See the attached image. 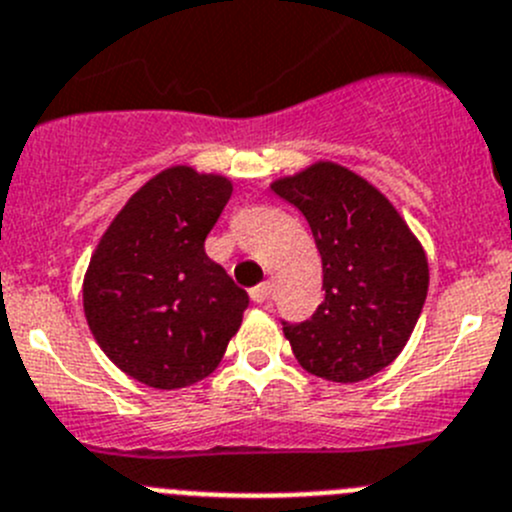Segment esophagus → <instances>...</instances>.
Listing matches in <instances>:
<instances>
[{
    "mask_svg": "<svg viewBox=\"0 0 512 512\" xmlns=\"http://www.w3.org/2000/svg\"><path fill=\"white\" fill-rule=\"evenodd\" d=\"M270 295H272L270 283H262V285H257V288L250 290V298L255 300V303H267V300H270Z\"/></svg>",
    "mask_w": 512,
    "mask_h": 512,
    "instance_id": "1",
    "label": "esophagus"
}]
</instances>
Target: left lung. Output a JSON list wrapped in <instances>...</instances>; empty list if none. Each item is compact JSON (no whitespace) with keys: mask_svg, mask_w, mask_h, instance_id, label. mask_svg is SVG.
<instances>
[{"mask_svg":"<svg viewBox=\"0 0 512 512\" xmlns=\"http://www.w3.org/2000/svg\"><path fill=\"white\" fill-rule=\"evenodd\" d=\"M270 189L308 219L326 298L310 321L283 333L308 374L356 384L407 346L429 288L422 242L374 184L333 161H315Z\"/></svg>","mask_w":512,"mask_h":512,"instance_id":"obj_1","label":"left lung"}]
</instances>
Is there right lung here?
<instances>
[{
    "mask_svg": "<svg viewBox=\"0 0 512 512\" xmlns=\"http://www.w3.org/2000/svg\"><path fill=\"white\" fill-rule=\"evenodd\" d=\"M232 181L171 166L148 179L100 237L83 280L90 333L113 364L154 389L207 379L250 298L204 240Z\"/></svg>",
    "mask_w": 512,
    "mask_h": 512,
    "instance_id": "1",
    "label": "right lung"
}]
</instances>
